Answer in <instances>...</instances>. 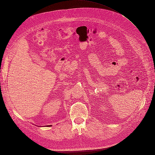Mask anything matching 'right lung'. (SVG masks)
I'll return each mask as SVG.
<instances>
[{
    "mask_svg": "<svg viewBox=\"0 0 155 155\" xmlns=\"http://www.w3.org/2000/svg\"><path fill=\"white\" fill-rule=\"evenodd\" d=\"M46 126H47V125H46ZM48 126H50V125H48Z\"/></svg>",
    "mask_w": 155,
    "mask_h": 155,
    "instance_id": "obj_1",
    "label": "right lung"
}]
</instances>
